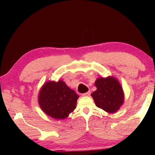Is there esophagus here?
Masks as SVG:
<instances>
[{"mask_svg":"<svg viewBox=\"0 0 155 155\" xmlns=\"http://www.w3.org/2000/svg\"><path fill=\"white\" fill-rule=\"evenodd\" d=\"M90 91H87V92H86V93H84V94H82V96H89L90 95Z\"/></svg>","mask_w":155,"mask_h":155,"instance_id":"34e87169","label":"esophagus"}]
</instances>
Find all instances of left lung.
Here are the masks:
<instances>
[{
  "mask_svg": "<svg viewBox=\"0 0 155 155\" xmlns=\"http://www.w3.org/2000/svg\"><path fill=\"white\" fill-rule=\"evenodd\" d=\"M97 88L91 94L96 105L104 111L113 114L124 103V95L119 81L113 77L98 78L95 81Z\"/></svg>",
  "mask_w": 155,
  "mask_h": 155,
  "instance_id": "8db88e82",
  "label": "left lung"
}]
</instances>
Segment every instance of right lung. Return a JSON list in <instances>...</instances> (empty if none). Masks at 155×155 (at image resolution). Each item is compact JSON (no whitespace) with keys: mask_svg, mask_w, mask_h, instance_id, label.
Returning a JSON list of instances; mask_svg holds the SVG:
<instances>
[{"mask_svg":"<svg viewBox=\"0 0 155 155\" xmlns=\"http://www.w3.org/2000/svg\"><path fill=\"white\" fill-rule=\"evenodd\" d=\"M78 97L63 81H48L41 88L38 102L46 114L54 119L63 120L75 109Z\"/></svg>","mask_w":155,"mask_h":155,"instance_id":"1","label":"right lung"}]
</instances>
